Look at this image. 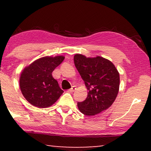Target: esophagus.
I'll return each mask as SVG.
<instances>
[{
    "label": "esophagus",
    "mask_w": 151,
    "mask_h": 151,
    "mask_svg": "<svg viewBox=\"0 0 151 151\" xmlns=\"http://www.w3.org/2000/svg\"><path fill=\"white\" fill-rule=\"evenodd\" d=\"M76 86H72V87L70 88V89H69L68 90V92H69V93H73V92H74L76 91Z\"/></svg>",
    "instance_id": "34e87169"
}]
</instances>
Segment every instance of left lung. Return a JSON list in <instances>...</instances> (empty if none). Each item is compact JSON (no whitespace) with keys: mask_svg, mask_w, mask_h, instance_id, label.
Instances as JSON below:
<instances>
[{"mask_svg":"<svg viewBox=\"0 0 151 151\" xmlns=\"http://www.w3.org/2000/svg\"><path fill=\"white\" fill-rule=\"evenodd\" d=\"M74 64L88 90L87 98L78 102L83 114L91 116L109 108L116 98L119 87V74L110 60L100 56L74 55Z\"/></svg>","mask_w":151,"mask_h":151,"instance_id":"1","label":"left lung"}]
</instances>
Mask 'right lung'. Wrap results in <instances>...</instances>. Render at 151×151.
I'll list each match as a JSON object with an SVG mask.
<instances>
[{
	"instance_id": "1",
	"label": "right lung",
	"mask_w": 151,
	"mask_h": 151,
	"mask_svg": "<svg viewBox=\"0 0 151 151\" xmlns=\"http://www.w3.org/2000/svg\"><path fill=\"white\" fill-rule=\"evenodd\" d=\"M63 55L40 58L22 70L19 84L24 98L33 106L47 108L64 92L52 72L64 60Z\"/></svg>"
}]
</instances>
